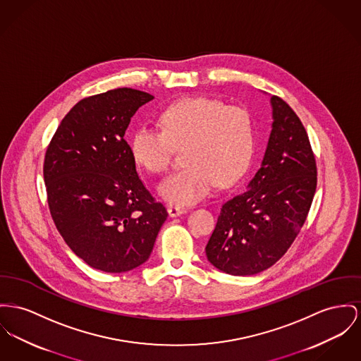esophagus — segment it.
Wrapping results in <instances>:
<instances>
[{"label":"esophagus","instance_id":"esophagus-1","mask_svg":"<svg viewBox=\"0 0 361 361\" xmlns=\"http://www.w3.org/2000/svg\"><path fill=\"white\" fill-rule=\"evenodd\" d=\"M167 211H169V216L171 217L179 216V215H182V214L186 212L185 208H180V207H178V205H169V207H167Z\"/></svg>","mask_w":361,"mask_h":361}]
</instances>
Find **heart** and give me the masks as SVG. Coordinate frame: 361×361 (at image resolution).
<instances>
[{
	"label": "heart",
	"instance_id": "b5f03b06",
	"mask_svg": "<svg viewBox=\"0 0 361 361\" xmlns=\"http://www.w3.org/2000/svg\"><path fill=\"white\" fill-rule=\"evenodd\" d=\"M160 127L140 126L131 153L140 167L153 175L169 171L175 150H183L186 167L161 185V195L172 204L198 202L219 185L238 182L250 164L256 128L252 114L212 98H186L172 104L160 116Z\"/></svg>",
	"mask_w": 361,
	"mask_h": 361
}]
</instances>
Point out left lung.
<instances>
[{"mask_svg":"<svg viewBox=\"0 0 361 361\" xmlns=\"http://www.w3.org/2000/svg\"><path fill=\"white\" fill-rule=\"evenodd\" d=\"M272 131L262 167L247 189L228 198L205 246L208 260L231 275L275 264L304 226L317 183L307 130L281 97H271Z\"/></svg>","mask_w":361,"mask_h":361,"instance_id":"obj_1","label":"left lung"}]
</instances>
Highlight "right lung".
<instances>
[{
	"mask_svg": "<svg viewBox=\"0 0 361 361\" xmlns=\"http://www.w3.org/2000/svg\"><path fill=\"white\" fill-rule=\"evenodd\" d=\"M149 93L121 87L75 104L51 137L44 180L56 228L73 253L104 272L149 259L169 216L145 188L124 140Z\"/></svg>",
	"mask_w": 361,
	"mask_h": 361,
	"instance_id": "obj_1",
	"label": "right lung"
}]
</instances>
